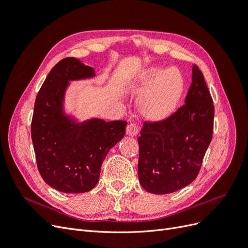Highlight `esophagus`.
<instances>
[{
  "mask_svg": "<svg viewBox=\"0 0 248 248\" xmlns=\"http://www.w3.org/2000/svg\"><path fill=\"white\" fill-rule=\"evenodd\" d=\"M126 133L128 134L130 137H136L137 134L139 133V126L137 123L134 122H130L126 127Z\"/></svg>",
  "mask_w": 248,
  "mask_h": 248,
  "instance_id": "34e87169",
  "label": "esophagus"
}]
</instances>
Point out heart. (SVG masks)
Instances as JSON below:
<instances>
[{"instance_id": "heart-1", "label": "heart", "mask_w": 248, "mask_h": 248, "mask_svg": "<svg viewBox=\"0 0 248 248\" xmlns=\"http://www.w3.org/2000/svg\"><path fill=\"white\" fill-rule=\"evenodd\" d=\"M141 85L151 86L145 95L144 108L152 117H163L174 109L183 90V78L177 69L151 68L141 77Z\"/></svg>"}]
</instances>
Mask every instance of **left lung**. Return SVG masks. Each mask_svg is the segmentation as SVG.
Listing matches in <instances>:
<instances>
[{"mask_svg": "<svg viewBox=\"0 0 248 248\" xmlns=\"http://www.w3.org/2000/svg\"><path fill=\"white\" fill-rule=\"evenodd\" d=\"M213 124V99L202 72L194 65L183 106L166 119L144 123L138 139L142 188L167 194L190 184L211 142Z\"/></svg>", "mask_w": 248, "mask_h": 248, "instance_id": "left-lung-1", "label": "left lung"}]
</instances>
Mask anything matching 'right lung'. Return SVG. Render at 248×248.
Returning <instances> with one entry per match:
<instances>
[{"instance_id":"1","label":"right lung","mask_w":248,"mask_h":248,"mask_svg":"<svg viewBox=\"0 0 248 248\" xmlns=\"http://www.w3.org/2000/svg\"><path fill=\"white\" fill-rule=\"evenodd\" d=\"M93 76L92 67L65 58L52 67L35 100L31 134L37 168L46 184L65 193L94 188L107 154L125 134L126 121L77 124L63 115L68 81Z\"/></svg>"}]
</instances>
